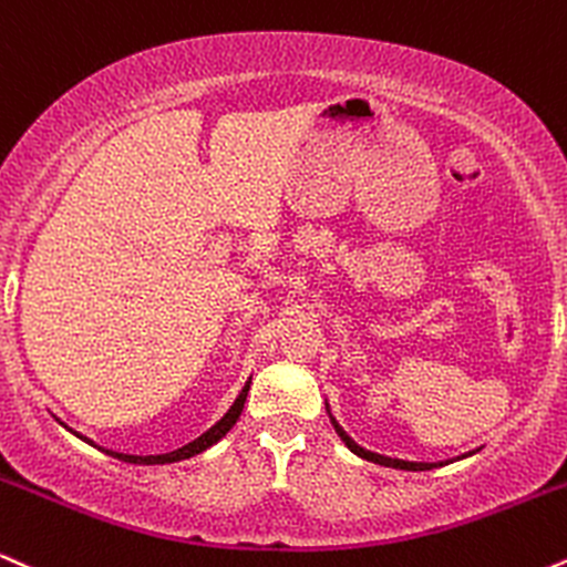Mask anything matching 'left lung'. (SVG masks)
<instances>
[{
  "label": "left lung",
  "mask_w": 567,
  "mask_h": 567,
  "mask_svg": "<svg viewBox=\"0 0 567 567\" xmlns=\"http://www.w3.org/2000/svg\"><path fill=\"white\" fill-rule=\"evenodd\" d=\"M326 414H329L331 424H334V430H337V435L342 437V443L348 445V449L352 451V454H355V456H361V458H365V462L382 464V467H392V470H405V472H424V470L445 467V464H451V462H458V458H467V456L475 454V451H470V454H462V456H456V458H445V462H409V458H392V456H384V454H374V451H369V449H363V445H358V443L352 441V437L348 435V432H344L342 424H339L337 419H334V414H331V405H329V401H326Z\"/></svg>",
  "instance_id": "obj_1"
}]
</instances>
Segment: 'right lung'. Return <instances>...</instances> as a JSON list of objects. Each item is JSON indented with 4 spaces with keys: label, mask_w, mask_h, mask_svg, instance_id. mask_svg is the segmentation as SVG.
I'll return each mask as SVG.
<instances>
[{
    "label": "right lung",
    "mask_w": 567,
    "mask_h": 567,
    "mask_svg": "<svg viewBox=\"0 0 567 567\" xmlns=\"http://www.w3.org/2000/svg\"><path fill=\"white\" fill-rule=\"evenodd\" d=\"M249 384H251V377L246 379L244 390L238 392V398H236V401H233V405L228 409V414H225L223 419H219V422L215 424V427H209V430L204 432V435H198L196 441H190L188 445H183V449L172 451V454H158V456H132V454H118V451H111V449H100V445H97V449L103 451V454H109V456H113V458H122V462H130V464H172V462H183V458H190V456L202 454V451L212 449V445H215L217 441H223V437L228 435V432H230L233 424L238 422V416H241V411H244L246 392H249ZM63 427H65V424H63ZM71 432H73V430H71ZM73 435L82 437L84 443L95 445V443L90 441V437L79 435V432H73Z\"/></svg>",
    "instance_id": "add662e5"
}]
</instances>
